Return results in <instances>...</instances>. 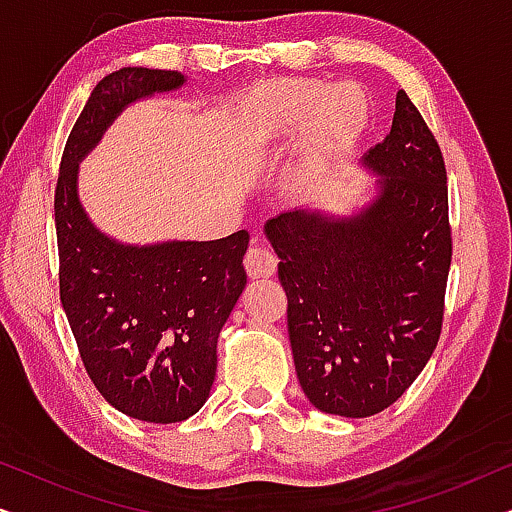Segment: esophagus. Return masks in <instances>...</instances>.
<instances>
[{"label": "esophagus", "mask_w": 512, "mask_h": 512, "mask_svg": "<svg viewBox=\"0 0 512 512\" xmlns=\"http://www.w3.org/2000/svg\"><path fill=\"white\" fill-rule=\"evenodd\" d=\"M244 270L249 277H272L277 270V258L268 247L258 244V240H251V247L244 254Z\"/></svg>", "instance_id": "obj_1"}]
</instances>
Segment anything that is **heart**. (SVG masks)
I'll return each mask as SVG.
<instances>
[{
	"label": "heart",
	"instance_id": "heart-1",
	"mask_svg": "<svg viewBox=\"0 0 512 512\" xmlns=\"http://www.w3.org/2000/svg\"><path fill=\"white\" fill-rule=\"evenodd\" d=\"M370 97L354 81L277 79L242 100L240 123L251 142L270 146L300 130L293 188L319 191L338 160L352 149L370 123Z\"/></svg>",
	"mask_w": 512,
	"mask_h": 512
}]
</instances>
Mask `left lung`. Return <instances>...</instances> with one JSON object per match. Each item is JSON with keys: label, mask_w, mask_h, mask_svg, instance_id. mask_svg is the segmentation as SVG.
Masks as SVG:
<instances>
[{"label": "left lung", "mask_w": 512, "mask_h": 512, "mask_svg": "<svg viewBox=\"0 0 512 512\" xmlns=\"http://www.w3.org/2000/svg\"><path fill=\"white\" fill-rule=\"evenodd\" d=\"M363 163L382 179L361 214L296 209L265 223L300 387L340 417L377 415L417 380L438 345L452 263L443 151L405 90Z\"/></svg>", "instance_id": "8db88e82"}]
</instances>
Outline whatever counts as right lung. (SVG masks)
I'll return each instance as SVG.
<instances>
[{
    "instance_id": "add662e5",
    "label": "right lung",
    "mask_w": 512,
    "mask_h": 512,
    "mask_svg": "<svg viewBox=\"0 0 512 512\" xmlns=\"http://www.w3.org/2000/svg\"><path fill=\"white\" fill-rule=\"evenodd\" d=\"M184 74L123 67L97 83L69 132L55 186L60 300L86 373L107 403L153 424L205 405L216 340L247 284L249 233L212 242L130 247L102 235L76 195L79 160L139 97L184 86Z\"/></svg>"
}]
</instances>
